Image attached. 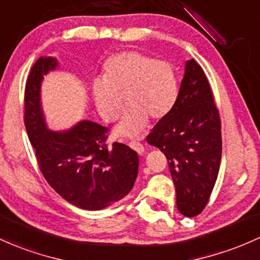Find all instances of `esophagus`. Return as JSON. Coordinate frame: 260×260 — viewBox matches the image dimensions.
Here are the masks:
<instances>
[{
  "mask_svg": "<svg viewBox=\"0 0 260 260\" xmlns=\"http://www.w3.org/2000/svg\"><path fill=\"white\" fill-rule=\"evenodd\" d=\"M129 147L132 148V149H135L138 154H142L144 152L143 144L139 143V142H137V141H131L129 142Z\"/></svg>",
  "mask_w": 260,
  "mask_h": 260,
  "instance_id": "obj_1",
  "label": "esophagus"
}]
</instances>
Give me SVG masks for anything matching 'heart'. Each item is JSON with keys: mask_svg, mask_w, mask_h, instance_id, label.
<instances>
[{"mask_svg": "<svg viewBox=\"0 0 260 260\" xmlns=\"http://www.w3.org/2000/svg\"><path fill=\"white\" fill-rule=\"evenodd\" d=\"M180 93V75L172 61L156 60L138 50L113 54L102 67V80L92 84L99 115L107 123L118 118L122 99L128 107L117 135L135 137L147 119L159 121L173 111Z\"/></svg>", "mask_w": 260, "mask_h": 260, "instance_id": "heart-1", "label": "heart"}]
</instances>
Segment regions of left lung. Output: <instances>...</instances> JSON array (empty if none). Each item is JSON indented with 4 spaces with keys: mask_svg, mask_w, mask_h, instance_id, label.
Segmentation results:
<instances>
[{
    "mask_svg": "<svg viewBox=\"0 0 260 260\" xmlns=\"http://www.w3.org/2000/svg\"><path fill=\"white\" fill-rule=\"evenodd\" d=\"M147 142L164 153L176 191V206L195 217L209 204L222 154L221 118L210 82L198 61H186L173 111L160 119Z\"/></svg>",
    "mask_w": 260,
    "mask_h": 260,
    "instance_id": "1",
    "label": "left lung"
}]
</instances>
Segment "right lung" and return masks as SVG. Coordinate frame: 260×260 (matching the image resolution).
I'll use <instances>...</instances> for the list:
<instances>
[{
  "mask_svg": "<svg viewBox=\"0 0 260 260\" xmlns=\"http://www.w3.org/2000/svg\"><path fill=\"white\" fill-rule=\"evenodd\" d=\"M56 67L53 58L34 62L24 88V125L39 169L62 199L84 210H101L123 199L138 173L136 150L107 143L108 128L82 121L67 132L47 129L41 110L43 75Z\"/></svg>",
  "mask_w": 260,
  "mask_h": 260,
  "instance_id": "1",
  "label": "right lung"
}]
</instances>
